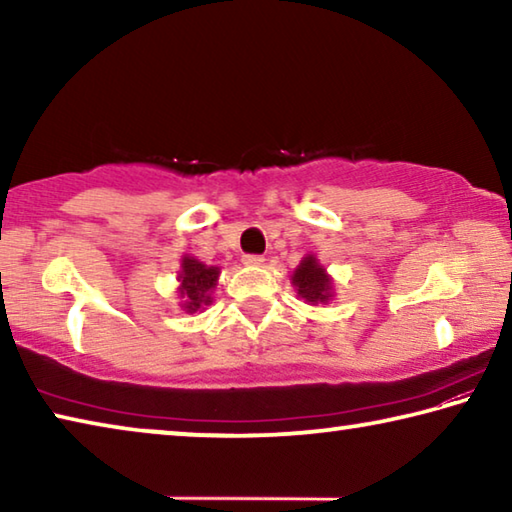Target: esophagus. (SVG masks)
Masks as SVG:
<instances>
[{
    "mask_svg": "<svg viewBox=\"0 0 512 512\" xmlns=\"http://www.w3.org/2000/svg\"><path fill=\"white\" fill-rule=\"evenodd\" d=\"M244 264L246 266H262L264 257L262 255H244Z\"/></svg>",
    "mask_w": 512,
    "mask_h": 512,
    "instance_id": "34e87169",
    "label": "esophagus"
}]
</instances>
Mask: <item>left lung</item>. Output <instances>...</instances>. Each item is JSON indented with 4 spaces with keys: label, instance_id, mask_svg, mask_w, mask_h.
Listing matches in <instances>:
<instances>
[{
    "label": "left lung",
    "instance_id": "1",
    "mask_svg": "<svg viewBox=\"0 0 512 512\" xmlns=\"http://www.w3.org/2000/svg\"><path fill=\"white\" fill-rule=\"evenodd\" d=\"M293 284L298 293L309 302H327L332 298V280L325 275V268L314 257H305L293 273Z\"/></svg>",
    "mask_w": 512,
    "mask_h": 512
}]
</instances>
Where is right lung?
<instances>
[{"label": "right lung", "mask_w": 512, "mask_h": 512, "mask_svg": "<svg viewBox=\"0 0 512 512\" xmlns=\"http://www.w3.org/2000/svg\"><path fill=\"white\" fill-rule=\"evenodd\" d=\"M219 268L205 266L194 257L183 259V271H180V298H185V309L196 311L201 305H210V291L214 289Z\"/></svg>", "instance_id": "obj_1"}]
</instances>
